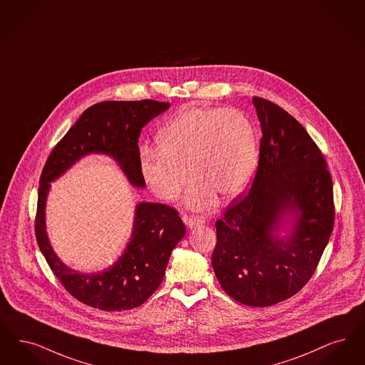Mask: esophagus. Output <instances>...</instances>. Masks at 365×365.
<instances>
[{
    "mask_svg": "<svg viewBox=\"0 0 365 365\" xmlns=\"http://www.w3.org/2000/svg\"><path fill=\"white\" fill-rule=\"evenodd\" d=\"M184 221L190 229H193V227H197V226L203 225L205 218L203 217H187V218H184Z\"/></svg>",
    "mask_w": 365,
    "mask_h": 365,
    "instance_id": "obj_1",
    "label": "esophagus"
}]
</instances>
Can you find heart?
Instances as JSON below:
<instances>
[{
    "mask_svg": "<svg viewBox=\"0 0 365 365\" xmlns=\"http://www.w3.org/2000/svg\"><path fill=\"white\" fill-rule=\"evenodd\" d=\"M158 151L140 159L145 184L159 199H177L190 175L185 199L190 210L203 211L236 199L250 188L259 165V136L252 120L237 109L190 108L178 113L157 136Z\"/></svg>",
    "mask_w": 365,
    "mask_h": 365,
    "instance_id": "obj_1",
    "label": "heart"
}]
</instances>
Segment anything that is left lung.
Returning a JSON list of instances; mask_svg holds the SVG:
<instances>
[{"label":"left lung","mask_w":365,"mask_h":365,"mask_svg":"<svg viewBox=\"0 0 365 365\" xmlns=\"http://www.w3.org/2000/svg\"><path fill=\"white\" fill-rule=\"evenodd\" d=\"M252 103L262 128L257 172L215 223L211 264L232 299L269 307L302 290L317 269L333 232V181L294 117L259 96Z\"/></svg>","instance_id":"obj_1"}]
</instances>
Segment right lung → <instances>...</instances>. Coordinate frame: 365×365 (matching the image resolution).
<instances>
[{
    "label": "right lung",
    "mask_w": 365,
    "mask_h": 365,
    "mask_svg": "<svg viewBox=\"0 0 365 365\" xmlns=\"http://www.w3.org/2000/svg\"><path fill=\"white\" fill-rule=\"evenodd\" d=\"M170 103L150 99L105 101L83 111L46 160L39 180L35 236L41 252L63 287L79 302L102 311H127L142 305L160 285L172 251L185 235L175 208L142 202L136 205L133 227L123 255L110 267L80 272L56 255L46 232V200L50 182L90 154L110 157L129 184L144 188L139 136L142 128Z\"/></svg>",
    "instance_id": "right-lung-1"
}]
</instances>
